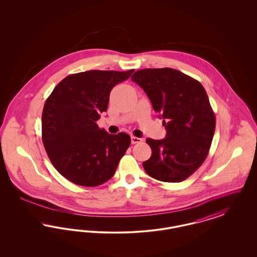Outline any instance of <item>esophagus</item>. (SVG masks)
Masks as SVG:
<instances>
[{
    "label": "esophagus",
    "mask_w": 257,
    "mask_h": 257,
    "mask_svg": "<svg viewBox=\"0 0 257 257\" xmlns=\"http://www.w3.org/2000/svg\"><path fill=\"white\" fill-rule=\"evenodd\" d=\"M144 140L141 139V138H137V137H131V143L135 145V144H139V143H142Z\"/></svg>",
    "instance_id": "esophagus-1"
}]
</instances>
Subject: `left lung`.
<instances>
[{
  "label": "left lung",
  "instance_id": "1",
  "mask_svg": "<svg viewBox=\"0 0 257 257\" xmlns=\"http://www.w3.org/2000/svg\"><path fill=\"white\" fill-rule=\"evenodd\" d=\"M131 80L146 91L167 130L166 139H147L152 154L144 169L160 181H183L206 159L214 137L216 117L204 87L168 67L138 70Z\"/></svg>",
  "mask_w": 257,
  "mask_h": 257
}]
</instances>
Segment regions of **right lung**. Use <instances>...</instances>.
<instances>
[{
  "mask_svg": "<svg viewBox=\"0 0 257 257\" xmlns=\"http://www.w3.org/2000/svg\"><path fill=\"white\" fill-rule=\"evenodd\" d=\"M128 71L89 70L61 81L42 111V142L56 170L72 183L95 187L110 179L131 144L126 133L110 135L98 127L112 87Z\"/></svg>",
  "mask_w": 257,
  "mask_h": 257,
  "instance_id": "right-lung-1",
  "label": "right lung"
}]
</instances>
